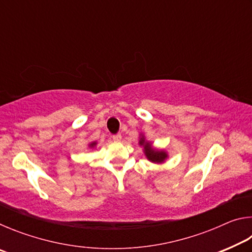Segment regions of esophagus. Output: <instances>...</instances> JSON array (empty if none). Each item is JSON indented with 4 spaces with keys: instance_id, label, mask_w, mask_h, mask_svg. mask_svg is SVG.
I'll use <instances>...</instances> for the list:
<instances>
[{
    "instance_id": "obj_1",
    "label": "esophagus",
    "mask_w": 252,
    "mask_h": 252,
    "mask_svg": "<svg viewBox=\"0 0 252 252\" xmlns=\"http://www.w3.org/2000/svg\"><path fill=\"white\" fill-rule=\"evenodd\" d=\"M112 139H113L114 142H120L121 139H122V135H121V133L113 134V135H112Z\"/></svg>"
}]
</instances>
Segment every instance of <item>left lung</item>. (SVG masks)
<instances>
[{"label": "left lung", "mask_w": 252, "mask_h": 252, "mask_svg": "<svg viewBox=\"0 0 252 252\" xmlns=\"http://www.w3.org/2000/svg\"><path fill=\"white\" fill-rule=\"evenodd\" d=\"M140 146L143 147V152L146 155L147 159L153 163H163L168 159V153L163 150H158V149L152 147V143L147 141L144 135H140Z\"/></svg>", "instance_id": "8db88e82"}]
</instances>
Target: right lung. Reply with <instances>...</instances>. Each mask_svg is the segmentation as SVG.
Listing matches in <instances>:
<instances>
[{"label":"right lung","mask_w":252,"mask_h":252,"mask_svg":"<svg viewBox=\"0 0 252 252\" xmlns=\"http://www.w3.org/2000/svg\"><path fill=\"white\" fill-rule=\"evenodd\" d=\"M96 146V142H91L90 144H89V147L90 148H93V147H95Z\"/></svg>","instance_id":"right-lung-1"}]
</instances>
